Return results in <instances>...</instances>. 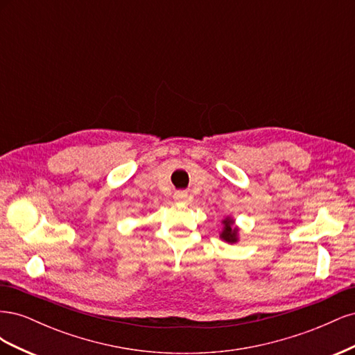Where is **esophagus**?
I'll return each mask as SVG.
<instances>
[{
  "label": "esophagus",
  "mask_w": 355,
  "mask_h": 355,
  "mask_svg": "<svg viewBox=\"0 0 355 355\" xmlns=\"http://www.w3.org/2000/svg\"><path fill=\"white\" fill-rule=\"evenodd\" d=\"M173 198L179 202H187L189 200V196H188V192H185V191H178V192H175Z\"/></svg>",
  "instance_id": "34e87169"
}]
</instances>
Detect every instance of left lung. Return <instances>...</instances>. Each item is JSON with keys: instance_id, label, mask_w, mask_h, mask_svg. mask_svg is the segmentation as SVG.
Segmentation results:
<instances>
[{"instance_id": "8db88e82", "label": "left lung", "mask_w": 355, "mask_h": 355, "mask_svg": "<svg viewBox=\"0 0 355 355\" xmlns=\"http://www.w3.org/2000/svg\"><path fill=\"white\" fill-rule=\"evenodd\" d=\"M223 230L220 232V239L227 243H237L239 241V228L234 225V219L227 216L223 220Z\"/></svg>"}]
</instances>
